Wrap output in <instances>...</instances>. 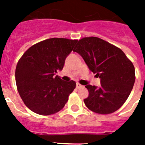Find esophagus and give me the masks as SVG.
I'll use <instances>...</instances> for the list:
<instances>
[{"label":"esophagus","mask_w":145,"mask_h":145,"mask_svg":"<svg viewBox=\"0 0 145 145\" xmlns=\"http://www.w3.org/2000/svg\"><path fill=\"white\" fill-rule=\"evenodd\" d=\"M76 87L78 88H81V87H83V86L80 85V84H78V83H77V84H76Z\"/></svg>","instance_id":"1"}]
</instances>
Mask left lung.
Returning <instances> with one entry per match:
<instances>
[{"instance_id": "1", "label": "left lung", "mask_w": 145, "mask_h": 145, "mask_svg": "<svg viewBox=\"0 0 145 145\" xmlns=\"http://www.w3.org/2000/svg\"><path fill=\"white\" fill-rule=\"evenodd\" d=\"M89 70L100 78L101 86L86 85L84 99L90 110L99 114L116 112L126 101L135 82V69L122 50L108 42L88 37L79 40L74 48Z\"/></svg>"}]
</instances>
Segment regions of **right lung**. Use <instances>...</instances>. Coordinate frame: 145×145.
I'll return each instance as SVG.
<instances>
[{
    "label": "right lung",
    "instance_id": "right-lung-1",
    "mask_svg": "<svg viewBox=\"0 0 145 145\" xmlns=\"http://www.w3.org/2000/svg\"><path fill=\"white\" fill-rule=\"evenodd\" d=\"M77 42L67 38L46 39L32 46L19 60L15 71L16 86L30 110L48 116L65 107L76 84L64 81L56 73L63 69Z\"/></svg>",
    "mask_w": 145,
    "mask_h": 145
}]
</instances>
